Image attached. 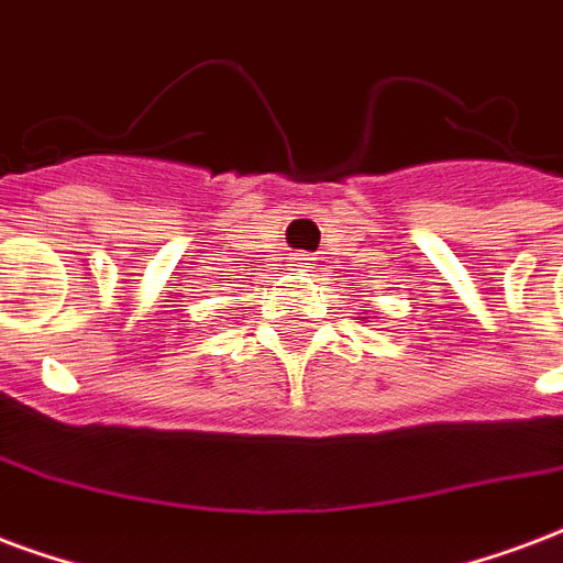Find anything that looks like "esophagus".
Here are the masks:
<instances>
[{
  "mask_svg": "<svg viewBox=\"0 0 563 563\" xmlns=\"http://www.w3.org/2000/svg\"><path fill=\"white\" fill-rule=\"evenodd\" d=\"M308 261H311V257L299 255V257H297V266H308Z\"/></svg>",
  "mask_w": 563,
  "mask_h": 563,
  "instance_id": "esophagus-1",
  "label": "esophagus"
}]
</instances>
